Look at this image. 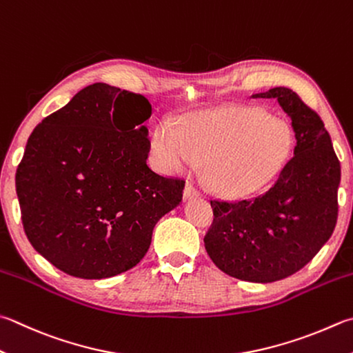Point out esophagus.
Here are the masks:
<instances>
[{
	"instance_id": "esophagus-1",
	"label": "esophagus",
	"mask_w": 353,
	"mask_h": 353,
	"mask_svg": "<svg viewBox=\"0 0 353 353\" xmlns=\"http://www.w3.org/2000/svg\"><path fill=\"white\" fill-rule=\"evenodd\" d=\"M199 196V190L195 188L192 183H188L184 188V199H192V198H198Z\"/></svg>"
}]
</instances>
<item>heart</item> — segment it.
Listing matches in <instances>:
<instances>
[{
	"label": "heart",
	"instance_id": "obj_1",
	"mask_svg": "<svg viewBox=\"0 0 353 353\" xmlns=\"http://www.w3.org/2000/svg\"><path fill=\"white\" fill-rule=\"evenodd\" d=\"M152 145L163 169L178 172L204 161L212 188L241 196L258 190L281 169L292 149V130L263 110L230 109L198 115L183 129L159 123Z\"/></svg>",
	"mask_w": 353,
	"mask_h": 353
}]
</instances>
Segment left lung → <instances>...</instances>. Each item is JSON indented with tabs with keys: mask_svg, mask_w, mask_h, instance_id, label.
I'll return each mask as SVG.
<instances>
[{
	"mask_svg": "<svg viewBox=\"0 0 353 353\" xmlns=\"http://www.w3.org/2000/svg\"><path fill=\"white\" fill-rule=\"evenodd\" d=\"M295 132L294 157L255 198L210 199L214 221L204 245L219 270L238 280L274 283L303 269L330 238L338 218L341 165L321 118L294 90L274 88Z\"/></svg>",
	"mask_w": 353,
	"mask_h": 353,
	"instance_id": "1",
	"label": "left lung"
}]
</instances>
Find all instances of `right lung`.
Segmentation results:
<instances>
[{
    "label": "right lung",
    "mask_w": 353,
    "mask_h": 353,
    "mask_svg": "<svg viewBox=\"0 0 353 353\" xmlns=\"http://www.w3.org/2000/svg\"><path fill=\"white\" fill-rule=\"evenodd\" d=\"M150 115L145 97L95 83L29 137L15 176L23 228L64 274L101 280L132 269L181 201L184 179L148 164Z\"/></svg>",
    "instance_id": "obj_1"
}]
</instances>
